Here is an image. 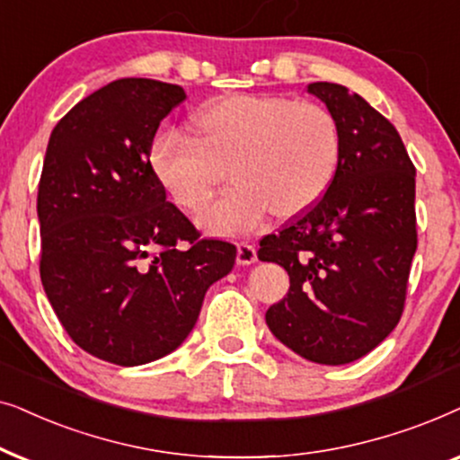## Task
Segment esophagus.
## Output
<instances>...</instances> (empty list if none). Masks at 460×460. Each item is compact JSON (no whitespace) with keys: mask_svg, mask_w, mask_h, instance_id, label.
<instances>
[{"mask_svg":"<svg viewBox=\"0 0 460 460\" xmlns=\"http://www.w3.org/2000/svg\"><path fill=\"white\" fill-rule=\"evenodd\" d=\"M252 262H256V248L252 243L242 242L237 246V265H252Z\"/></svg>","mask_w":460,"mask_h":460,"instance_id":"1","label":"esophagus"}]
</instances>
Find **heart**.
I'll use <instances>...</instances> for the list:
<instances>
[{
	"label": "heart",
	"mask_w": 460,
	"mask_h": 460,
	"mask_svg": "<svg viewBox=\"0 0 460 460\" xmlns=\"http://www.w3.org/2000/svg\"><path fill=\"white\" fill-rule=\"evenodd\" d=\"M195 137L159 132L153 172L176 204L199 212L220 182L237 187L204 212L220 234H246L269 212L296 217L328 191L341 157V132L326 107L279 96L240 94L208 102L193 115Z\"/></svg>",
	"instance_id": "1"
}]
</instances>
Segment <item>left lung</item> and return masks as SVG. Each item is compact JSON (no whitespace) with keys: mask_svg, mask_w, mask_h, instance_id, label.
<instances>
[{"mask_svg":"<svg viewBox=\"0 0 460 460\" xmlns=\"http://www.w3.org/2000/svg\"><path fill=\"white\" fill-rule=\"evenodd\" d=\"M309 94L334 115L341 157L328 191L259 259L290 275V292L267 309L275 339L315 364L359 359L400 322L416 252L414 179L400 134L345 85L315 82Z\"/></svg>","mask_w":460,"mask_h":460,"instance_id":"8db88e82","label":"left lung"}]
</instances>
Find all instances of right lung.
<instances>
[{
	"instance_id": "right-lung-1",
	"label": "right lung",
	"mask_w": 460,
	"mask_h": 460,
	"mask_svg": "<svg viewBox=\"0 0 460 460\" xmlns=\"http://www.w3.org/2000/svg\"><path fill=\"white\" fill-rule=\"evenodd\" d=\"M187 98L181 85L124 77L54 126L38 191L40 275L73 342L140 366L172 353L237 250L199 240L153 172L151 143Z\"/></svg>"
}]
</instances>
